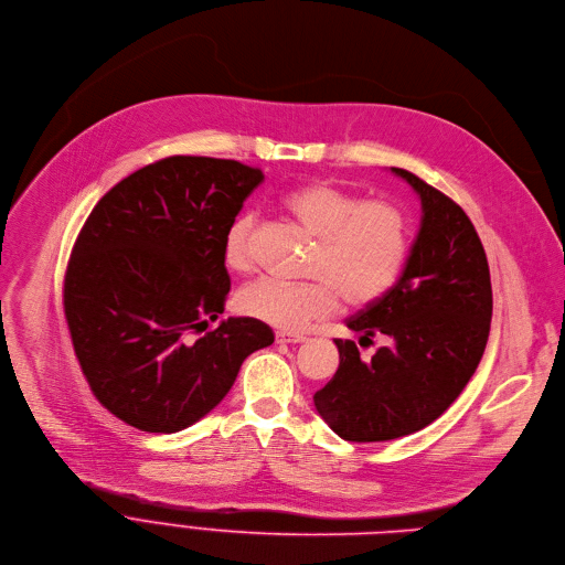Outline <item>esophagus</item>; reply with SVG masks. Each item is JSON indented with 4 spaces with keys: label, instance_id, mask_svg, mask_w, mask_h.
I'll return each mask as SVG.
<instances>
[{
    "label": "esophagus",
    "instance_id": "esophagus-1",
    "mask_svg": "<svg viewBox=\"0 0 565 565\" xmlns=\"http://www.w3.org/2000/svg\"><path fill=\"white\" fill-rule=\"evenodd\" d=\"M275 340L279 344H299V342H306V335H299V333H286V331H277Z\"/></svg>",
    "mask_w": 565,
    "mask_h": 565
}]
</instances>
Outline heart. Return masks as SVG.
I'll return each mask as SVG.
<instances>
[{
	"label": "heart",
	"mask_w": 565,
	"mask_h": 565,
	"mask_svg": "<svg viewBox=\"0 0 565 565\" xmlns=\"http://www.w3.org/2000/svg\"><path fill=\"white\" fill-rule=\"evenodd\" d=\"M284 210L318 238L311 281L259 279L238 295V311L275 329L299 331L327 318L340 301L365 306L398 279L407 256V221L387 200H361L331 182H306L284 195ZM252 218L238 216L225 236V264L252 268Z\"/></svg>",
	"instance_id": "b5f03b06"
}]
</instances>
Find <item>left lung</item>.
I'll use <instances>...</instances> for the list:
<instances>
[{
  "label": "left lung",
  "mask_w": 565,
  "mask_h": 565,
  "mask_svg": "<svg viewBox=\"0 0 565 565\" xmlns=\"http://www.w3.org/2000/svg\"><path fill=\"white\" fill-rule=\"evenodd\" d=\"M422 200V225L396 284L347 320L358 342L385 340L365 361L353 340H335L340 365L316 392L318 415L347 441L413 435L467 387L491 327V277L482 241L448 195L415 173L390 169Z\"/></svg>",
  "instance_id": "1"
}]
</instances>
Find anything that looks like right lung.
<instances>
[{
	"mask_svg": "<svg viewBox=\"0 0 565 565\" xmlns=\"http://www.w3.org/2000/svg\"><path fill=\"white\" fill-rule=\"evenodd\" d=\"M264 182L234 160L175 156L115 184L85 221L65 275L81 370L115 417L178 433L225 398L266 322L227 318L225 236Z\"/></svg>",
	"mask_w": 565,
	"mask_h": 565,
	"instance_id": "right-lung-1",
	"label": "right lung"
}]
</instances>
